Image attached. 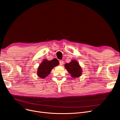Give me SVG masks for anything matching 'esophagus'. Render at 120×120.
Instances as JSON below:
<instances>
[{
	"instance_id": "obj_1",
	"label": "esophagus",
	"mask_w": 120,
	"mask_h": 120,
	"mask_svg": "<svg viewBox=\"0 0 120 120\" xmlns=\"http://www.w3.org/2000/svg\"><path fill=\"white\" fill-rule=\"evenodd\" d=\"M59 63H60V65H63V63H64V61L60 60L59 61Z\"/></svg>"
}]
</instances>
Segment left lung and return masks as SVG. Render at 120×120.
<instances>
[{"label":"left lung","mask_w":120,"mask_h":120,"mask_svg":"<svg viewBox=\"0 0 120 120\" xmlns=\"http://www.w3.org/2000/svg\"><path fill=\"white\" fill-rule=\"evenodd\" d=\"M65 67L73 78L80 77L82 72L78 62L75 60H72L69 63H66L65 65Z\"/></svg>","instance_id":"8db88e82"}]
</instances>
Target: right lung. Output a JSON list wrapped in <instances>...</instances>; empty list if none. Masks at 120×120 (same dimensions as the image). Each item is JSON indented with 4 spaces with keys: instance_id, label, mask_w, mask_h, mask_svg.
<instances>
[{
    "instance_id": "1",
    "label": "right lung",
    "mask_w": 120,
    "mask_h": 120,
    "mask_svg": "<svg viewBox=\"0 0 120 120\" xmlns=\"http://www.w3.org/2000/svg\"><path fill=\"white\" fill-rule=\"evenodd\" d=\"M59 65V61L56 58L52 60L44 59L37 70V75L41 78H45L50 73L52 69Z\"/></svg>"
}]
</instances>
